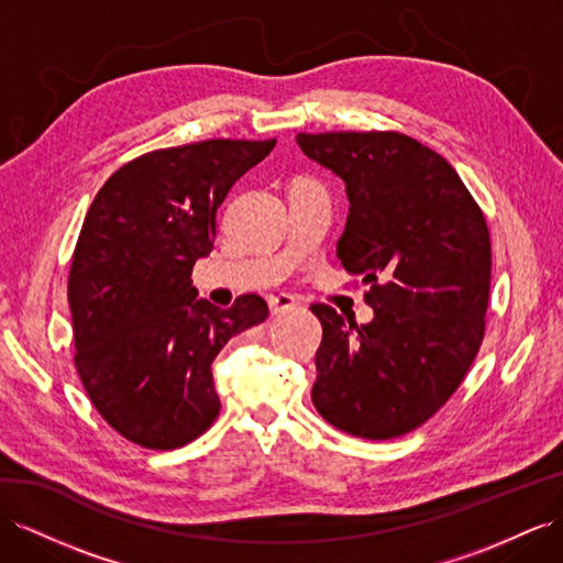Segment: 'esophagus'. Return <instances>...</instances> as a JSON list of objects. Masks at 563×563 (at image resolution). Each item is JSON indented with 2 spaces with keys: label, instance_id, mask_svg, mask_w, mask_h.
I'll return each mask as SVG.
<instances>
[{
  "label": "esophagus",
  "instance_id": "obj_1",
  "mask_svg": "<svg viewBox=\"0 0 563 563\" xmlns=\"http://www.w3.org/2000/svg\"><path fill=\"white\" fill-rule=\"evenodd\" d=\"M295 307H299V299L292 297V295H287V292L271 295V297H268V309H271L273 316H280V313L290 311V309H295Z\"/></svg>",
  "mask_w": 563,
  "mask_h": 563
}]
</instances>
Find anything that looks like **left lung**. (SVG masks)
Here are the masks:
<instances>
[{
	"instance_id": "1",
	"label": "left lung",
	"mask_w": 563,
	"mask_h": 563,
	"mask_svg": "<svg viewBox=\"0 0 563 563\" xmlns=\"http://www.w3.org/2000/svg\"><path fill=\"white\" fill-rule=\"evenodd\" d=\"M344 180L350 216L338 258L371 290L373 321L328 305L311 401L350 435L390 440L423 426L464 383L485 338L489 230L452 164L397 131L299 133Z\"/></svg>"
}]
</instances>
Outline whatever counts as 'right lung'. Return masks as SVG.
<instances>
[{
    "mask_svg": "<svg viewBox=\"0 0 563 563\" xmlns=\"http://www.w3.org/2000/svg\"><path fill=\"white\" fill-rule=\"evenodd\" d=\"M276 140H201L142 154L102 185L70 258L76 371L99 416L147 450H178L221 411L211 362L266 321L258 295L230 309L195 299L216 209Z\"/></svg>",
    "mask_w": 563,
    "mask_h": 563,
    "instance_id": "1",
    "label": "right lung"
}]
</instances>
